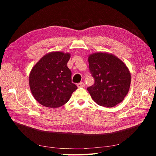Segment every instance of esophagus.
Returning a JSON list of instances; mask_svg holds the SVG:
<instances>
[{
  "label": "esophagus",
  "instance_id": "esophagus-1",
  "mask_svg": "<svg viewBox=\"0 0 156 156\" xmlns=\"http://www.w3.org/2000/svg\"><path fill=\"white\" fill-rule=\"evenodd\" d=\"M77 86L78 88H83V87H84V83H82V82L81 83H78L77 84Z\"/></svg>",
  "mask_w": 156,
  "mask_h": 156
}]
</instances>
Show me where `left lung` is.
Listing matches in <instances>:
<instances>
[{
    "label": "left lung",
    "instance_id": "left-lung-1",
    "mask_svg": "<svg viewBox=\"0 0 156 156\" xmlns=\"http://www.w3.org/2000/svg\"><path fill=\"white\" fill-rule=\"evenodd\" d=\"M90 72L95 80L87 88L97 104L112 107L124 100L129 92L131 73L124 62L111 53H94L88 57Z\"/></svg>",
    "mask_w": 156,
    "mask_h": 156
}]
</instances>
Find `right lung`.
<instances>
[{
	"label": "right lung",
	"mask_w": 156,
	"mask_h": 156,
	"mask_svg": "<svg viewBox=\"0 0 156 156\" xmlns=\"http://www.w3.org/2000/svg\"><path fill=\"white\" fill-rule=\"evenodd\" d=\"M70 53L53 51L45 55L32 68L29 86L33 97L41 105L57 108L67 103L77 87L72 83L67 66Z\"/></svg>",
	"instance_id": "add662e5"
}]
</instances>
